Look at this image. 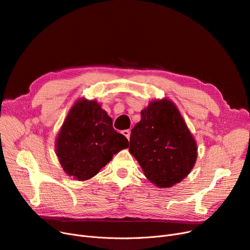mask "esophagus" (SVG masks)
Returning a JSON list of instances; mask_svg holds the SVG:
<instances>
[{"label":"esophagus","mask_w":250,"mask_h":250,"mask_svg":"<svg viewBox=\"0 0 250 250\" xmlns=\"http://www.w3.org/2000/svg\"><path fill=\"white\" fill-rule=\"evenodd\" d=\"M122 134L129 140V136H130V130H129V129H125V130H123Z\"/></svg>","instance_id":"obj_1"}]
</instances>
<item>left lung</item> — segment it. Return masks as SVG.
<instances>
[{
    "label": "left lung",
    "instance_id": "left-lung-1",
    "mask_svg": "<svg viewBox=\"0 0 250 250\" xmlns=\"http://www.w3.org/2000/svg\"><path fill=\"white\" fill-rule=\"evenodd\" d=\"M141 115L132 129L128 151L153 185L171 188L193 168L198 158L196 142L171 100H152Z\"/></svg>",
    "mask_w": 250,
    "mask_h": 250
}]
</instances>
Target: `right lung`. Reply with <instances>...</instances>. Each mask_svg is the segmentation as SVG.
<instances>
[{
  "label": "right lung",
  "mask_w": 250,
  "mask_h": 250,
  "mask_svg": "<svg viewBox=\"0 0 250 250\" xmlns=\"http://www.w3.org/2000/svg\"><path fill=\"white\" fill-rule=\"evenodd\" d=\"M128 147L112 127V118L95 100L78 99L56 139V154L63 171L79 181L95 176L114 154Z\"/></svg>",
  "instance_id": "obj_1"
}]
</instances>
